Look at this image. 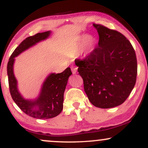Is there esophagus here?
Segmentation results:
<instances>
[{"label":"esophagus","mask_w":148,"mask_h":148,"mask_svg":"<svg viewBox=\"0 0 148 148\" xmlns=\"http://www.w3.org/2000/svg\"><path fill=\"white\" fill-rule=\"evenodd\" d=\"M72 74H76V72H77V67H75V66H72Z\"/></svg>","instance_id":"34e87169"}]
</instances>
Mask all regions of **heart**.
<instances>
[{"label": "heart", "mask_w": 148, "mask_h": 148, "mask_svg": "<svg viewBox=\"0 0 148 148\" xmlns=\"http://www.w3.org/2000/svg\"><path fill=\"white\" fill-rule=\"evenodd\" d=\"M95 46L96 40L95 37L84 34V35H81L79 37L76 44L73 47L72 51L74 53H76L79 52L80 51L82 50V49L84 48L85 55H89L90 53L93 51Z\"/></svg>", "instance_id": "heart-1"}]
</instances>
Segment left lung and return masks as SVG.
<instances>
[{"label":"left lung","mask_w":148,"mask_h":148,"mask_svg":"<svg viewBox=\"0 0 148 148\" xmlns=\"http://www.w3.org/2000/svg\"><path fill=\"white\" fill-rule=\"evenodd\" d=\"M93 25L99 37L98 45L84 60L74 62L92 104L113 108L127 99L135 86L136 56L123 34L101 25Z\"/></svg>","instance_id":"1"}]
</instances>
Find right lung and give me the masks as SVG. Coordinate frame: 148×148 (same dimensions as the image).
I'll return each instance as SVG.
<instances>
[{
  "label": "right lung",
  "mask_w": 148,
  "mask_h": 148,
  "mask_svg": "<svg viewBox=\"0 0 148 148\" xmlns=\"http://www.w3.org/2000/svg\"><path fill=\"white\" fill-rule=\"evenodd\" d=\"M50 30L37 33L27 37L16 47L8 63V76L12 97L16 105L25 114L37 119H49L59 115L63 108L64 92L69 77L72 74L69 67L62 73H51L47 76L38 96L35 99H25L18 88V81L14 76V64L15 58L39 42L49 38Z\"/></svg>",
  "instance_id": "1"
}]
</instances>
